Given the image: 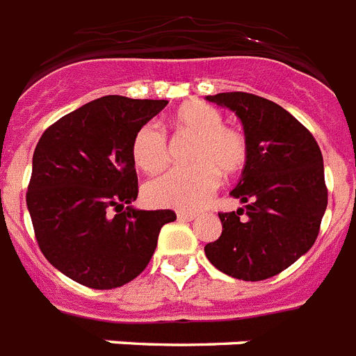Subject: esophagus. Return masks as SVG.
Segmentation results:
<instances>
[{"mask_svg": "<svg viewBox=\"0 0 356 356\" xmlns=\"http://www.w3.org/2000/svg\"><path fill=\"white\" fill-rule=\"evenodd\" d=\"M176 217H178V220H181V222H189V220H195L196 213L178 211V213H176Z\"/></svg>", "mask_w": 356, "mask_h": 356, "instance_id": "esophagus-1", "label": "esophagus"}]
</instances>
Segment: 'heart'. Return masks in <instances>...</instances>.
<instances>
[{
  "instance_id": "heart-1",
  "label": "heart",
  "mask_w": 356,
  "mask_h": 356,
  "mask_svg": "<svg viewBox=\"0 0 356 356\" xmlns=\"http://www.w3.org/2000/svg\"><path fill=\"white\" fill-rule=\"evenodd\" d=\"M175 124L196 136L186 169H170L143 187L149 206L196 209L218 187L220 170L238 172L248 160V141L241 130L224 124V115L206 102H187L175 112ZM132 160L145 172H158L169 161L167 136L158 123H145L132 139Z\"/></svg>"
}]
</instances>
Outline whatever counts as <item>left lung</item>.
Here are the masks:
<instances>
[{
	"label": "left lung",
	"mask_w": 356,
	"mask_h": 356,
	"mask_svg": "<svg viewBox=\"0 0 356 356\" xmlns=\"http://www.w3.org/2000/svg\"><path fill=\"white\" fill-rule=\"evenodd\" d=\"M206 99L241 119L248 160L229 193L244 207L218 213L222 235L204 252L215 268L235 280H268L316 241L327 207L322 150L294 115L268 99L244 92Z\"/></svg>",
	"instance_id": "1"
}]
</instances>
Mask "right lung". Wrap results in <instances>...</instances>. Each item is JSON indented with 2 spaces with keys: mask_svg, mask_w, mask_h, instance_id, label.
I'll return each instance as SVG.
<instances>
[{
  "mask_svg": "<svg viewBox=\"0 0 356 356\" xmlns=\"http://www.w3.org/2000/svg\"><path fill=\"white\" fill-rule=\"evenodd\" d=\"M167 101L106 95L53 123L33 154L27 207L42 254L90 289L138 277L154 254L170 209L143 211L132 139Z\"/></svg>",
  "mask_w": 356,
  "mask_h": 356,
  "instance_id": "1",
  "label": "right lung"
}]
</instances>
